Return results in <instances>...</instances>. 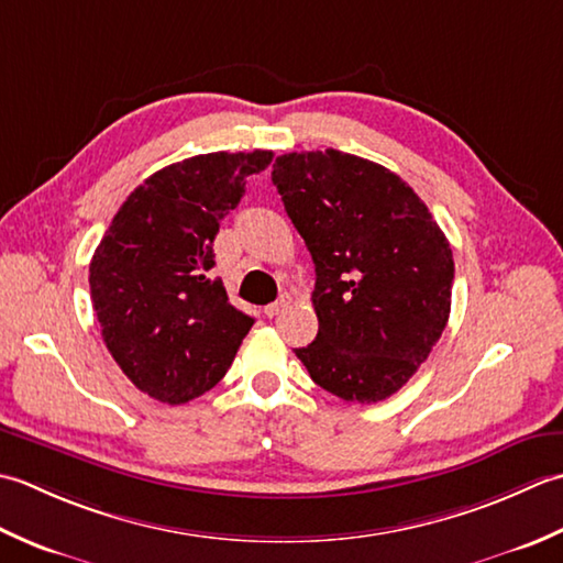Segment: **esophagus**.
Listing matches in <instances>:
<instances>
[{"label": "esophagus", "instance_id": "obj_1", "mask_svg": "<svg viewBox=\"0 0 563 563\" xmlns=\"http://www.w3.org/2000/svg\"><path fill=\"white\" fill-rule=\"evenodd\" d=\"M291 303H294V296H291V294H282L279 301H274V303H269V306L265 308V316H267V318H277V316L284 313L286 308H289Z\"/></svg>", "mask_w": 563, "mask_h": 563}]
</instances>
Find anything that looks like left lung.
Returning a JSON list of instances; mask_svg holds the SVG:
<instances>
[{
	"mask_svg": "<svg viewBox=\"0 0 563 563\" xmlns=\"http://www.w3.org/2000/svg\"><path fill=\"white\" fill-rule=\"evenodd\" d=\"M272 181L316 265L318 335L296 357L342 400L394 396L450 320L454 260L438 221L391 169L332 147L277 157Z\"/></svg>",
	"mask_w": 563,
	"mask_h": 563,
	"instance_id": "1",
	"label": "left lung"
}]
</instances>
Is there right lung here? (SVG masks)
<instances>
[{
    "label": "right lung",
    "instance_id": "obj_1",
    "mask_svg": "<svg viewBox=\"0 0 563 563\" xmlns=\"http://www.w3.org/2000/svg\"><path fill=\"white\" fill-rule=\"evenodd\" d=\"M272 151L181 159L131 191L89 265L91 306L121 372L159 404L213 388L255 318L231 306L213 240Z\"/></svg>",
    "mask_w": 563,
    "mask_h": 563
}]
</instances>
